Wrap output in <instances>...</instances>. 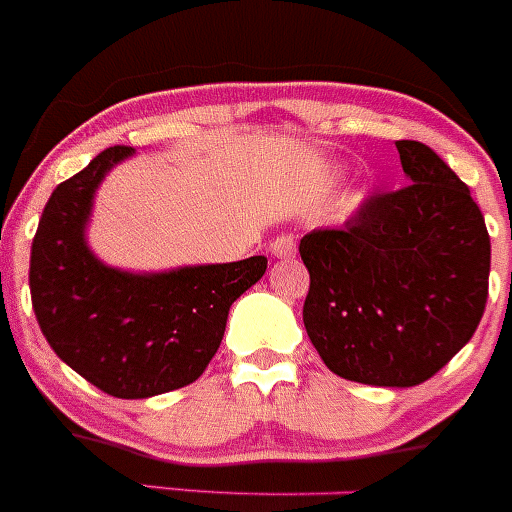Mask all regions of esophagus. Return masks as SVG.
Returning a JSON list of instances; mask_svg holds the SVG:
<instances>
[{"label":"esophagus","instance_id":"34e87169","mask_svg":"<svg viewBox=\"0 0 512 512\" xmlns=\"http://www.w3.org/2000/svg\"><path fill=\"white\" fill-rule=\"evenodd\" d=\"M295 237L292 235H280L275 237V240L270 242V252L272 257H277V260H290V257H295Z\"/></svg>","mask_w":512,"mask_h":512}]
</instances>
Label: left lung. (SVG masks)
<instances>
[{
	"label": "left lung",
	"instance_id": "1",
	"mask_svg": "<svg viewBox=\"0 0 512 512\" xmlns=\"http://www.w3.org/2000/svg\"><path fill=\"white\" fill-rule=\"evenodd\" d=\"M395 147L408 185L370 192L345 225L300 240L310 272L302 320L335 375L413 388L478 330L490 235L468 185L428 145Z\"/></svg>",
	"mask_w": 512,
	"mask_h": 512
}]
</instances>
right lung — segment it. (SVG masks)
Returning a JSON list of instances; mask_svg holds the SVG:
<instances>
[{"instance_id": "obj_1", "label": "right lung", "mask_w": 512, "mask_h": 512, "mask_svg": "<svg viewBox=\"0 0 512 512\" xmlns=\"http://www.w3.org/2000/svg\"><path fill=\"white\" fill-rule=\"evenodd\" d=\"M132 155L107 147L47 200L32 240L29 290L49 347L112 398L140 400L185 388L205 372L230 305L267 270V257L130 275L102 265L84 222L104 172Z\"/></svg>"}]
</instances>
